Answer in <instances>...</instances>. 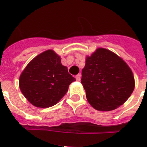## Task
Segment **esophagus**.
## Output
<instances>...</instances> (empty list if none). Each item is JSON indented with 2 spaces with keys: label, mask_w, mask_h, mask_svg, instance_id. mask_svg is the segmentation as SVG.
<instances>
[{
  "label": "esophagus",
  "mask_w": 147,
  "mask_h": 147,
  "mask_svg": "<svg viewBox=\"0 0 147 147\" xmlns=\"http://www.w3.org/2000/svg\"><path fill=\"white\" fill-rule=\"evenodd\" d=\"M81 74H78L77 76H76V81H78V82H80V80H81Z\"/></svg>",
  "instance_id": "obj_1"
}]
</instances>
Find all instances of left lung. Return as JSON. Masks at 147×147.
<instances>
[{"label": "left lung", "mask_w": 147, "mask_h": 147, "mask_svg": "<svg viewBox=\"0 0 147 147\" xmlns=\"http://www.w3.org/2000/svg\"><path fill=\"white\" fill-rule=\"evenodd\" d=\"M81 80L88 102L100 111L119 107L135 88L130 67L117 54L103 48L87 57Z\"/></svg>", "instance_id": "left-lung-1"}]
</instances>
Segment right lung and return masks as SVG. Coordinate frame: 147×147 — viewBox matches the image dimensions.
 <instances>
[{
	"instance_id": "right-lung-1",
	"label": "right lung",
	"mask_w": 147,
	"mask_h": 147,
	"mask_svg": "<svg viewBox=\"0 0 147 147\" xmlns=\"http://www.w3.org/2000/svg\"><path fill=\"white\" fill-rule=\"evenodd\" d=\"M76 79L62 65L61 58L53 50L37 55L20 74L19 86L23 96L34 106H54L67 92Z\"/></svg>"
}]
</instances>
